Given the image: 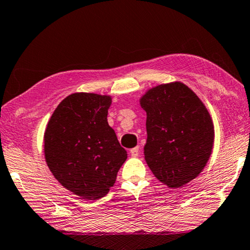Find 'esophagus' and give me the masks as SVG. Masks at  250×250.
Listing matches in <instances>:
<instances>
[{
    "label": "esophagus",
    "mask_w": 250,
    "mask_h": 250,
    "mask_svg": "<svg viewBox=\"0 0 250 250\" xmlns=\"http://www.w3.org/2000/svg\"><path fill=\"white\" fill-rule=\"evenodd\" d=\"M138 154H140V147H138V146H136V147H134V148L130 149V155H132V156L135 157V156H137Z\"/></svg>",
    "instance_id": "34e87169"
}]
</instances>
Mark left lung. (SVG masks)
Masks as SVG:
<instances>
[{
  "mask_svg": "<svg viewBox=\"0 0 250 250\" xmlns=\"http://www.w3.org/2000/svg\"><path fill=\"white\" fill-rule=\"evenodd\" d=\"M140 104L146 112L148 167L168 188L186 186L201 173L212 153L214 129L208 109L180 82L151 88Z\"/></svg>",
  "mask_w": 250,
  "mask_h": 250,
  "instance_id": "8db88e82",
  "label": "left lung"
}]
</instances>
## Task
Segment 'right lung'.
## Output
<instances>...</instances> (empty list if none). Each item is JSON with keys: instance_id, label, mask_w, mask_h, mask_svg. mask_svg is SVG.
<instances>
[{"instance_id": "obj_1", "label": "right lung", "mask_w": 250, "mask_h": 250, "mask_svg": "<svg viewBox=\"0 0 250 250\" xmlns=\"http://www.w3.org/2000/svg\"><path fill=\"white\" fill-rule=\"evenodd\" d=\"M112 97L69 95L55 109L44 132V159L62 187L85 200L108 193L127 159L107 114Z\"/></svg>"}]
</instances>
